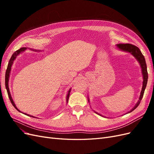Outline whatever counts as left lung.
Listing matches in <instances>:
<instances>
[{
    "label": "left lung",
    "instance_id": "obj_1",
    "mask_svg": "<svg viewBox=\"0 0 154 154\" xmlns=\"http://www.w3.org/2000/svg\"><path fill=\"white\" fill-rule=\"evenodd\" d=\"M116 48H117L118 49H119L120 51H125V52H127V53H129L132 56H134L135 58L137 60V62H139V65H140L141 68V72H142L143 81V87H142V90L141 91V94H140V96H139V100L137 102L136 105L133 107L132 109H131L129 112H128L127 113V114H128V113L131 112H132L134 109H136L137 108L138 105H139V103H140V102L143 98L144 92L146 88L147 82H148V72H147L146 63L145 58H144V56L143 55L142 53L141 52V51L139 50V49L137 47H136V46H135L132 44H116ZM88 101L90 102L88 97ZM96 113L101 116V114H100L98 113H97V112H96Z\"/></svg>",
    "mask_w": 154,
    "mask_h": 154
}]
</instances>
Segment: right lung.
Returning <instances> with one entry per match:
<instances>
[{
	"label": "right lung",
	"instance_id": "right-lung-1",
	"mask_svg": "<svg viewBox=\"0 0 154 154\" xmlns=\"http://www.w3.org/2000/svg\"><path fill=\"white\" fill-rule=\"evenodd\" d=\"M27 49V48H22L19 49L18 50H17V51H15V52L12 54L11 57V58H10V61H9L8 68H7L6 72V76H5V85H6V88L7 92H8V97H9V98H10V101H11V103H12L13 106L14 107H15V108L18 112H20L23 113V114H25V115L29 116H30V117H32V118H33L34 116H30V115H29V114H27L24 113V112H21L20 110H18V109H17V107L16 106V105H15V102L13 101V99H12V97H11V96L10 92V88H9V85H8V83H8V82H9V78H10V72H11V66H12V65H13V63L14 60H15L16 59V58H17V57L18 55H19L20 53L24 52V51H25ZM31 50L35 51H38V50H34V49H31ZM71 88H70V89H69V91H68L67 96H66V102H67V103H68V100H69V95H70V92H71ZM34 118H35V117H34Z\"/></svg>",
	"mask_w": 154,
	"mask_h": 154
}]
</instances>
